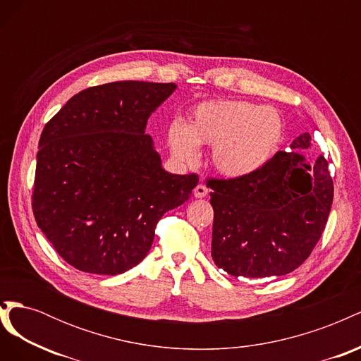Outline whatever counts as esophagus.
<instances>
[{
	"instance_id": "esophagus-1",
	"label": "esophagus",
	"mask_w": 361,
	"mask_h": 361,
	"mask_svg": "<svg viewBox=\"0 0 361 361\" xmlns=\"http://www.w3.org/2000/svg\"><path fill=\"white\" fill-rule=\"evenodd\" d=\"M206 194H207V188L204 187L203 183H199L197 187L194 188V197H197V199H203V197H206Z\"/></svg>"
}]
</instances>
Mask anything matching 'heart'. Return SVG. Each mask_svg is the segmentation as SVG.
I'll return each instance as SVG.
<instances>
[{
  "label": "heart",
  "mask_w": 361,
  "mask_h": 361,
  "mask_svg": "<svg viewBox=\"0 0 361 361\" xmlns=\"http://www.w3.org/2000/svg\"><path fill=\"white\" fill-rule=\"evenodd\" d=\"M285 137V120L271 106L247 101L204 102L185 126L169 128V146L180 161L197 158V146H211L212 164L227 178H243L265 167Z\"/></svg>",
  "instance_id": "1"
}]
</instances>
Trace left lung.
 <instances>
[{
	"label": "left lung",
	"instance_id": "obj_1",
	"mask_svg": "<svg viewBox=\"0 0 361 361\" xmlns=\"http://www.w3.org/2000/svg\"><path fill=\"white\" fill-rule=\"evenodd\" d=\"M309 146L305 133L292 141V150L277 152L248 176L206 179L214 207L211 256L227 274L285 276L318 244L334 187L329 161L319 157L310 167L300 154Z\"/></svg>",
	"mask_w": 361,
	"mask_h": 361
}]
</instances>
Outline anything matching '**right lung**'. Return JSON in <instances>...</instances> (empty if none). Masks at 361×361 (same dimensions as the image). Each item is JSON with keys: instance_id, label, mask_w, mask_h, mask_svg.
<instances>
[{"instance_id": "right-lung-1", "label": "right lung", "mask_w": 361, "mask_h": 361, "mask_svg": "<svg viewBox=\"0 0 361 361\" xmlns=\"http://www.w3.org/2000/svg\"><path fill=\"white\" fill-rule=\"evenodd\" d=\"M173 82L116 81L72 96L42 130L31 207L73 268L117 276L138 265L161 216L188 200L197 174L161 167L147 118Z\"/></svg>"}]
</instances>
